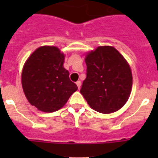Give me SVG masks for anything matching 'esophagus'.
Instances as JSON below:
<instances>
[{"mask_svg":"<svg viewBox=\"0 0 158 158\" xmlns=\"http://www.w3.org/2000/svg\"><path fill=\"white\" fill-rule=\"evenodd\" d=\"M76 84H77V88L79 89H81V81H77L76 82Z\"/></svg>","mask_w":158,"mask_h":158,"instance_id":"1","label":"esophagus"}]
</instances>
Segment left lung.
Instances as JSON below:
<instances>
[{
	"mask_svg": "<svg viewBox=\"0 0 158 158\" xmlns=\"http://www.w3.org/2000/svg\"><path fill=\"white\" fill-rule=\"evenodd\" d=\"M86 78L81 93L90 107L104 114L120 109L132 88L131 68L116 49L99 47L85 58Z\"/></svg>",
	"mask_w": 158,
	"mask_h": 158,
	"instance_id": "1",
	"label": "left lung"
}]
</instances>
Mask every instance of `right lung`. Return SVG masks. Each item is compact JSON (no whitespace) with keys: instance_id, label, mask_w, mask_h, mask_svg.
Masks as SVG:
<instances>
[{"instance_id":"right-lung-1","label":"right lung","mask_w":158,"mask_h":158,"mask_svg":"<svg viewBox=\"0 0 158 158\" xmlns=\"http://www.w3.org/2000/svg\"><path fill=\"white\" fill-rule=\"evenodd\" d=\"M64 59L58 47L44 46L32 53L23 65V92L29 103L40 111H58L77 90L63 67Z\"/></svg>"}]
</instances>
